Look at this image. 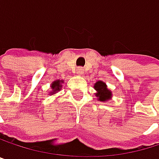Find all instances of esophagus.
Instances as JSON below:
<instances>
[{"instance_id":"34e87169","label":"esophagus","mask_w":159,"mask_h":159,"mask_svg":"<svg viewBox=\"0 0 159 159\" xmlns=\"http://www.w3.org/2000/svg\"><path fill=\"white\" fill-rule=\"evenodd\" d=\"M77 73H78L79 75H82V74L84 73V70H83V68H78V69H77Z\"/></svg>"}]
</instances>
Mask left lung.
Returning <instances> with one entry per match:
<instances>
[{
  "label": "left lung",
  "mask_w": 159,
  "mask_h": 159,
  "mask_svg": "<svg viewBox=\"0 0 159 159\" xmlns=\"http://www.w3.org/2000/svg\"><path fill=\"white\" fill-rule=\"evenodd\" d=\"M94 89L97 91L96 96L100 102H107L112 97V91L107 89V86L102 81H98L94 85Z\"/></svg>",
  "instance_id": "obj_1"
}]
</instances>
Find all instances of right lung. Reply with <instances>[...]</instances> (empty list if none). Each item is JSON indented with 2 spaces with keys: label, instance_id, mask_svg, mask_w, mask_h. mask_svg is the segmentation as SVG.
Returning <instances> with one entry per match:
<instances>
[{
  "label": "right lung",
  "instance_id": "add662e5",
  "mask_svg": "<svg viewBox=\"0 0 159 159\" xmlns=\"http://www.w3.org/2000/svg\"><path fill=\"white\" fill-rule=\"evenodd\" d=\"M63 81L62 80H56L54 81L52 84H51V89H52V91L49 92V95H53L55 93H57V91H59L62 88V84Z\"/></svg>",
  "mask_w": 159,
  "mask_h": 159
}]
</instances>
